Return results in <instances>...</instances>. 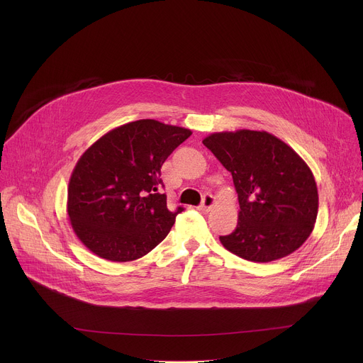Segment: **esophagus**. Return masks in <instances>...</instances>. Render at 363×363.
Wrapping results in <instances>:
<instances>
[{"instance_id": "esophagus-1", "label": "esophagus", "mask_w": 363, "mask_h": 363, "mask_svg": "<svg viewBox=\"0 0 363 363\" xmlns=\"http://www.w3.org/2000/svg\"><path fill=\"white\" fill-rule=\"evenodd\" d=\"M214 205H216V198H214L213 195H210V194H206V195H203L202 202H201V205L198 206V210H199L201 213H210V211L213 210Z\"/></svg>"}]
</instances>
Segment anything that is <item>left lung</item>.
Instances as JSON below:
<instances>
[{"label":"left lung","instance_id":"8db88e82","mask_svg":"<svg viewBox=\"0 0 363 363\" xmlns=\"http://www.w3.org/2000/svg\"><path fill=\"white\" fill-rule=\"evenodd\" d=\"M202 143L233 175L240 211L220 237L233 254L269 263L296 251L312 234L319 210L315 177L300 155L266 130L216 132Z\"/></svg>","mask_w":363,"mask_h":363}]
</instances>
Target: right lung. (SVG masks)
<instances>
[{
  "label": "right lung",
  "mask_w": 363,
  "mask_h": 363,
  "mask_svg": "<svg viewBox=\"0 0 363 363\" xmlns=\"http://www.w3.org/2000/svg\"><path fill=\"white\" fill-rule=\"evenodd\" d=\"M192 132L153 119L118 126L77 161L67 189V214L77 238L97 257L133 262L171 231L175 213L160 191L161 168Z\"/></svg>",
  "instance_id": "add662e5"
}]
</instances>
